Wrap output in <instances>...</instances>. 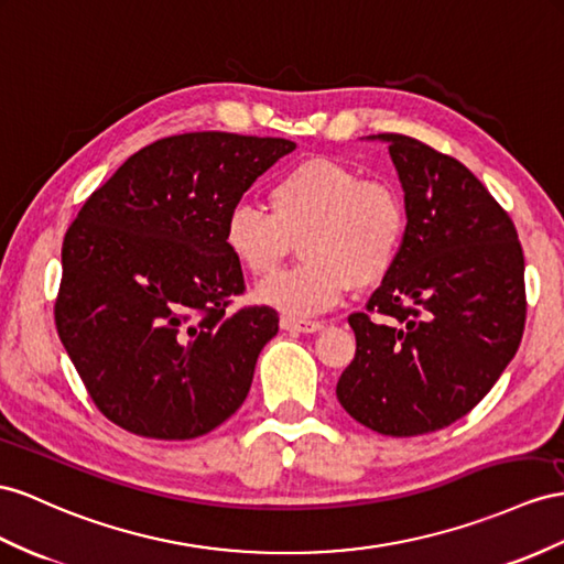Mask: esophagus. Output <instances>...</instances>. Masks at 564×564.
<instances>
[{"label":"esophagus","mask_w":564,"mask_h":564,"mask_svg":"<svg viewBox=\"0 0 564 564\" xmlns=\"http://www.w3.org/2000/svg\"><path fill=\"white\" fill-rule=\"evenodd\" d=\"M281 328L291 330V334H316V330L324 328V324L322 322H307V319H293V316H283Z\"/></svg>","instance_id":"34e87169"}]
</instances>
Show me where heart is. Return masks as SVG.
Wrapping results in <instances>:
<instances>
[{"label": "heart", "instance_id": "heart-1", "mask_svg": "<svg viewBox=\"0 0 564 564\" xmlns=\"http://www.w3.org/2000/svg\"><path fill=\"white\" fill-rule=\"evenodd\" d=\"M300 238L307 262L264 281L254 297L307 319L340 305L355 283H377L391 271L405 238V205L391 183L312 156L271 183L269 212L238 205L224 224L228 252L252 276L276 271Z\"/></svg>", "mask_w": 564, "mask_h": 564}]
</instances>
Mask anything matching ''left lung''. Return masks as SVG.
I'll return each mask as SVG.
<instances>
[{"instance_id": "1", "label": "left lung", "mask_w": 564, "mask_h": 564, "mask_svg": "<svg viewBox=\"0 0 564 564\" xmlns=\"http://www.w3.org/2000/svg\"><path fill=\"white\" fill-rule=\"evenodd\" d=\"M405 193L391 271L348 322L355 359L336 395L383 436H422L479 405L524 334V252L484 183L429 144L379 133Z\"/></svg>"}]
</instances>
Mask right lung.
<instances>
[{
	"instance_id": "1",
	"label": "right lung",
	"mask_w": 564,
	"mask_h": 564,
	"mask_svg": "<svg viewBox=\"0 0 564 564\" xmlns=\"http://www.w3.org/2000/svg\"><path fill=\"white\" fill-rule=\"evenodd\" d=\"M293 150L285 138L173 135L128 156L85 202L64 238L54 322L109 422L144 438L187 441L248 398L279 314L226 312L245 281L224 224Z\"/></svg>"
}]
</instances>
